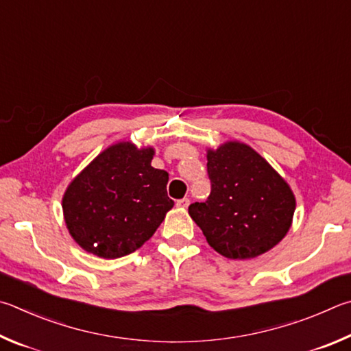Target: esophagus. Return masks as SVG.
Returning a JSON list of instances; mask_svg holds the SVG:
<instances>
[{
  "label": "esophagus",
  "instance_id": "esophagus-1",
  "mask_svg": "<svg viewBox=\"0 0 351 351\" xmlns=\"http://www.w3.org/2000/svg\"><path fill=\"white\" fill-rule=\"evenodd\" d=\"M189 204H190L189 197H182V199H178V201H176V206L180 207V208H187Z\"/></svg>",
  "mask_w": 351,
  "mask_h": 351
}]
</instances>
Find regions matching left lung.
I'll use <instances>...</instances> for the list:
<instances>
[{
    "mask_svg": "<svg viewBox=\"0 0 351 351\" xmlns=\"http://www.w3.org/2000/svg\"><path fill=\"white\" fill-rule=\"evenodd\" d=\"M212 182L206 202L189 213L210 247L228 259L269 252L290 230L295 195L284 178L250 145L228 141L207 150Z\"/></svg>",
    "mask_w": 351,
    "mask_h": 351,
    "instance_id": "left-lung-1",
    "label": "left lung"
}]
</instances>
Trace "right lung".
Masks as SVG:
<instances>
[{
    "label": "right lung",
    "instance_id": "1",
    "mask_svg": "<svg viewBox=\"0 0 351 351\" xmlns=\"http://www.w3.org/2000/svg\"><path fill=\"white\" fill-rule=\"evenodd\" d=\"M155 150L129 141L107 147L62 196L69 233L86 252L117 259L138 250L173 207L169 173L152 167Z\"/></svg>",
    "mask_w": 351,
    "mask_h": 351
}]
</instances>
